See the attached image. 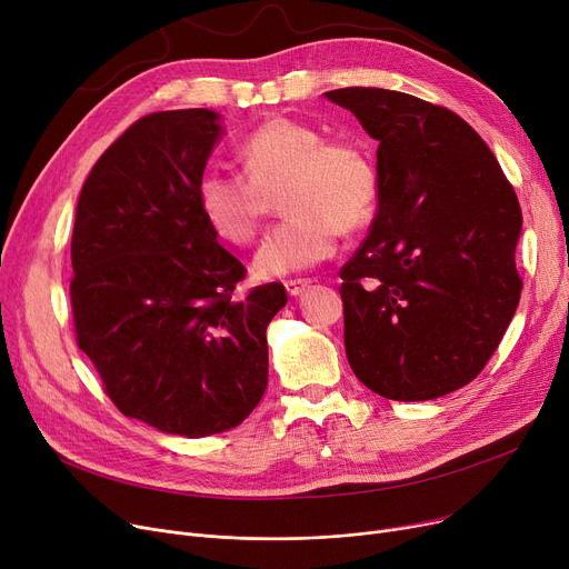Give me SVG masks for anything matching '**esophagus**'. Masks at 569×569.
<instances>
[{"mask_svg": "<svg viewBox=\"0 0 569 569\" xmlns=\"http://www.w3.org/2000/svg\"><path fill=\"white\" fill-rule=\"evenodd\" d=\"M310 284H312V280H308V278H298V280H287L284 282L289 296H300Z\"/></svg>", "mask_w": 569, "mask_h": 569, "instance_id": "34e87169", "label": "esophagus"}]
</instances>
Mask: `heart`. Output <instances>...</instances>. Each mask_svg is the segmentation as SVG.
<instances>
[{
    "label": "heart",
    "mask_w": 569,
    "mask_h": 569,
    "mask_svg": "<svg viewBox=\"0 0 569 569\" xmlns=\"http://www.w3.org/2000/svg\"><path fill=\"white\" fill-rule=\"evenodd\" d=\"M243 174L207 170L197 181V207L213 233L250 246L271 209L289 213L254 257L259 278L308 271L336 252L338 237L370 224L379 207V167L349 140H328L308 121L273 117L239 147Z\"/></svg>",
    "instance_id": "1"
}]
</instances>
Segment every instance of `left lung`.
<instances>
[{
  "mask_svg": "<svg viewBox=\"0 0 569 569\" xmlns=\"http://www.w3.org/2000/svg\"><path fill=\"white\" fill-rule=\"evenodd\" d=\"M379 142V209L342 266L345 349L377 395L425 402L471 383L515 317L521 209L478 132L422 98L323 93Z\"/></svg>",
  "mask_w": 569,
  "mask_h": 569,
  "instance_id": "obj_1",
  "label": "left lung"
}]
</instances>
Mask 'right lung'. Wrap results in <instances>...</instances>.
<instances>
[{
	"label": "right lung",
	"instance_id": "add662e5",
	"mask_svg": "<svg viewBox=\"0 0 569 569\" xmlns=\"http://www.w3.org/2000/svg\"><path fill=\"white\" fill-rule=\"evenodd\" d=\"M204 108L138 119L87 177L71 241L78 347L114 407L202 439L241 425L269 383L280 282L233 298L246 266L218 243L197 181L220 138Z\"/></svg>",
	"mask_w": 569,
	"mask_h": 569
}]
</instances>
